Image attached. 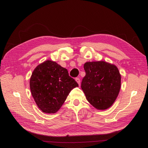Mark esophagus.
<instances>
[{
    "instance_id": "1",
    "label": "esophagus",
    "mask_w": 148,
    "mask_h": 148,
    "mask_svg": "<svg viewBox=\"0 0 148 148\" xmlns=\"http://www.w3.org/2000/svg\"><path fill=\"white\" fill-rule=\"evenodd\" d=\"M76 81L77 82V83L78 84V85L79 86V85H80V79L78 78V77H76Z\"/></svg>"
}]
</instances>
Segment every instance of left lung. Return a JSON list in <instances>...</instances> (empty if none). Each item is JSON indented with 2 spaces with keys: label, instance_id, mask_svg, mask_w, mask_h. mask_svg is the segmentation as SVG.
I'll return each mask as SVG.
<instances>
[{
  "label": "left lung",
  "instance_id": "left-lung-1",
  "mask_svg": "<svg viewBox=\"0 0 148 148\" xmlns=\"http://www.w3.org/2000/svg\"><path fill=\"white\" fill-rule=\"evenodd\" d=\"M86 76L81 87L87 101L98 110L114 104L121 88V74L116 65L103 61L84 64Z\"/></svg>",
  "mask_w": 148,
  "mask_h": 148
}]
</instances>
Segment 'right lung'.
Wrapping results in <instances>:
<instances>
[{"mask_svg": "<svg viewBox=\"0 0 148 148\" xmlns=\"http://www.w3.org/2000/svg\"><path fill=\"white\" fill-rule=\"evenodd\" d=\"M78 87L68 71L56 62L44 61L32 72L30 89L37 106L46 114H55L61 108L69 92Z\"/></svg>", "mask_w": 148, "mask_h": 148, "instance_id": "right-lung-1", "label": "right lung"}]
</instances>
